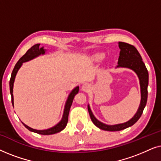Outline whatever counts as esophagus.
Listing matches in <instances>:
<instances>
[{
    "label": "esophagus",
    "instance_id": "34e87169",
    "mask_svg": "<svg viewBox=\"0 0 161 161\" xmlns=\"http://www.w3.org/2000/svg\"><path fill=\"white\" fill-rule=\"evenodd\" d=\"M89 89H90V86L89 83H83V84L82 85V86H81V89L84 92L89 91Z\"/></svg>",
    "mask_w": 161,
    "mask_h": 161
}]
</instances>
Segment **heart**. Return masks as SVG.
Instances as JSON below:
<instances>
[{
  "label": "heart",
  "instance_id": "obj_1",
  "mask_svg": "<svg viewBox=\"0 0 161 161\" xmlns=\"http://www.w3.org/2000/svg\"><path fill=\"white\" fill-rule=\"evenodd\" d=\"M103 54H99L96 56L97 60H101V59H103Z\"/></svg>",
  "mask_w": 161,
  "mask_h": 161
}]
</instances>
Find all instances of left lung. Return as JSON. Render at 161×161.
Segmentation results:
<instances>
[{
    "mask_svg": "<svg viewBox=\"0 0 161 161\" xmlns=\"http://www.w3.org/2000/svg\"><path fill=\"white\" fill-rule=\"evenodd\" d=\"M118 44L119 47L120 49V53L118 59V65L116 66V68H128L135 72L136 74L137 75L138 78L139 79L141 88V102L138 111L130 119L126 122L112 125H106L99 121L94 116L89 105H88V111H89L92 122L100 129L107 131H119L135 124L139 119L143 111L146 106L147 94H148L147 87H148L149 83V74L146 66L143 62L140 53L134 46L130 45V44L122 42H119Z\"/></svg>",
    "mask_w": 161,
    "mask_h": 161,
    "instance_id": "left-lung-1",
    "label": "left lung"
}]
</instances>
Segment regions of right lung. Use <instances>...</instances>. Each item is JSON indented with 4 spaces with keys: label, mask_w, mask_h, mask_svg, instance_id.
<instances>
[{
    "label": "right lung",
    "mask_w": 161,
    "mask_h": 161,
    "mask_svg": "<svg viewBox=\"0 0 161 161\" xmlns=\"http://www.w3.org/2000/svg\"><path fill=\"white\" fill-rule=\"evenodd\" d=\"M39 46H40V44H36V45H34V46H32V47L25 53V54L24 55V56H22L20 58H19V60L17 61V63L14 66V68L12 71V75H11V78H10V81H9L10 93H11V96H12V103L13 105H14L13 87H14L15 77H16V75H17V72H18L19 68L21 67V66L23 65V63L27 62V61L32 60V59H34L35 58H36V57L39 56L40 55L45 54L46 50L44 48V47H39ZM78 91H79V86H78L74 88V89L72 90V92H70L69 96H68V97H67V101H66L62 118H61L60 122H59L58 124H56V125H55V126L50 127V128L46 129V130H36V129L31 128V127H28V125H26L25 124H24V123L23 122V125L28 130L34 132V133H36L38 134H41V135H52V134L59 133V132L63 130L66 127V126H67V124L68 122V116H69L70 107H71L72 101H73L75 96V94L78 93Z\"/></svg>",
    "instance_id": "right-lung-1"
}]
</instances>
